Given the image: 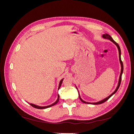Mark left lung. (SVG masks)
I'll list each match as a JSON object with an SVG mask.
<instances>
[{"mask_svg": "<svg viewBox=\"0 0 134 134\" xmlns=\"http://www.w3.org/2000/svg\"><path fill=\"white\" fill-rule=\"evenodd\" d=\"M102 37L104 38H106V39H108V40H109L110 41H111L113 43H115L116 46L117 47V48H118V50H119V60H120V64H121V73H120V78H119V83H118V86H117L116 89L115 90V91L113 92L112 94L111 95H109L108 97H107V98H104V99L102 100H100L99 101V102H95V103H91V102H86V101L83 100L82 98H81V97L80 96V94H79V93L78 92V93H79V98L80 99V100L82 101V102L84 103H87V104H101V103H103L104 102H106V100H107L109 98H110L111 97H112L113 94H115V93H116V92L117 91V90H119V88L120 87V84H121V78H122V72H123V71H124V65H123V63L122 62V60H121V49H120V47L119 46V45L118 44V43H116L114 40H113V38H112L111 36L107 34H103L102 35ZM77 90H78V88H76Z\"/></svg>", "mask_w": 134, "mask_h": 134, "instance_id": "left-lung-1", "label": "left lung"}]
</instances>
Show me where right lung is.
Segmentation results:
<instances>
[{"instance_id": "obj_1", "label": "right lung", "mask_w": 134, "mask_h": 134, "mask_svg": "<svg viewBox=\"0 0 134 134\" xmlns=\"http://www.w3.org/2000/svg\"><path fill=\"white\" fill-rule=\"evenodd\" d=\"M63 79H64V78H63V79H62V80H60V83H59V85L58 90H59L60 88V87H61V85H62V82H63ZM59 98H60V96H59V95L58 94V99H57V100H56L55 101V102H54V103H52V104H51V105H49V106H47L42 107V106H37V105L34 104H32V103H30V104L31 106H32V107H34V108H37V109H44V108H48V107H51V106H54V105H55L56 103H58V102H59Z\"/></svg>"}]
</instances>
